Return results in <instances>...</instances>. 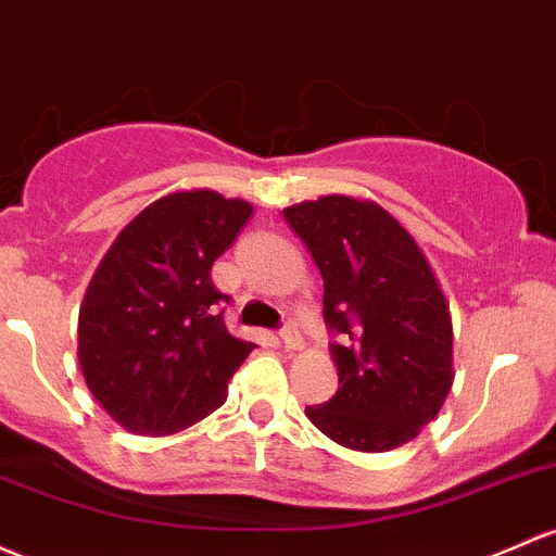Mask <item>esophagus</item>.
<instances>
[{"label":"esophagus","instance_id":"esophagus-1","mask_svg":"<svg viewBox=\"0 0 556 556\" xmlns=\"http://www.w3.org/2000/svg\"><path fill=\"white\" fill-rule=\"evenodd\" d=\"M279 338H282V346L288 349V352H295V349H301V332H298V327L293 323H288L279 330Z\"/></svg>","mask_w":556,"mask_h":556}]
</instances>
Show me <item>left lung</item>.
I'll use <instances>...</instances> for the list:
<instances>
[{
  "label": "left lung",
  "instance_id": "obj_1",
  "mask_svg": "<svg viewBox=\"0 0 556 556\" xmlns=\"http://www.w3.org/2000/svg\"><path fill=\"white\" fill-rule=\"evenodd\" d=\"M325 282L338 341L336 396L306 416L343 447L383 453L416 440L453 386V323L416 239L381 204L319 197L285 207Z\"/></svg>",
  "mask_w": 556,
  "mask_h": 556
}]
</instances>
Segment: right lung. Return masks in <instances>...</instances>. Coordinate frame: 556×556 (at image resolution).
Here are the masks:
<instances>
[{"label":"right lung","mask_w":556,"mask_h":556,"mask_svg":"<svg viewBox=\"0 0 556 556\" xmlns=\"http://www.w3.org/2000/svg\"><path fill=\"white\" fill-rule=\"evenodd\" d=\"M253 204L218 191L151 202L109 248L79 308V365L103 410L165 437L224 405L255 343L226 330L229 295L210 279Z\"/></svg>","instance_id":"1"}]
</instances>
